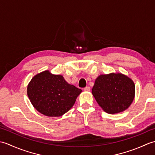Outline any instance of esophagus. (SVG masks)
<instances>
[{
    "mask_svg": "<svg viewBox=\"0 0 155 155\" xmlns=\"http://www.w3.org/2000/svg\"><path fill=\"white\" fill-rule=\"evenodd\" d=\"M90 90H91L90 87H86L84 88V91H89Z\"/></svg>",
    "mask_w": 155,
    "mask_h": 155,
    "instance_id": "esophagus-1",
    "label": "esophagus"
}]
</instances>
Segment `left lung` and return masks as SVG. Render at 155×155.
<instances>
[{
    "label": "left lung",
    "instance_id": "left-lung-1",
    "mask_svg": "<svg viewBox=\"0 0 155 155\" xmlns=\"http://www.w3.org/2000/svg\"><path fill=\"white\" fill-rule=\"evenodd\" d=\"M134 92L133 81L120 73L100 75L92 88L98 104L109 114L120 113L128 108L133 101Z\"/></svg>",
    "mask_w": 155,
    "mask_h": 155
}]
</instances>
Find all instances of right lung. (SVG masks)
I'll return each mask as SVG.
<instances>
[{
	"label": "right lung",
	"mask_w": 155,
	"mask_h": 155,
	"mask_svg": "<svg viewBox=\"0 0 155 155\" xmlns=\"http://www.w3.org/2000/svg\"><path fill=\"white\" fill-rule=\"evenodd\" d=\"M81 89L68 84L62 76L45 71L32 78L27 94L33 107L48 117H61L73 106Z\"/></svg>",
	"instance_id": "obj_1"
}]
</instances>
